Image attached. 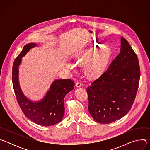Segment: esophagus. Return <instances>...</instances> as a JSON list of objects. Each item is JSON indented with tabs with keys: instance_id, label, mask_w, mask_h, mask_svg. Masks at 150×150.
I'll return each mask as SVG.
<instances>
[{
	"instance_id": "1",
	"label": "esophagus",
	"mask_w": 150,
	"mask_h": 150,
	"mask_svg": "<svg viewBox=\"0 0 150 150\" xmlns=\"http://www.w3.org/2000/svg\"><path fill=\"white\" fill-rule=\"evenodd\" d=\"M75 86H76L77 88H80V87H81L82 86V85L80 82H77L76 83V84H75Z\"/></svg>"
}]
</instances>
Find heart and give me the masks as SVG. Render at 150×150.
I'll list each match as a JSON object with an SVG mask.
<instances>
[{"mask_svg":"<svg viewBox=\"0 0 150 150\" xmlns=\"http://www.w3.org/2000/svg\"><path fill=\"white\" fill-rule=\"evenodd\" d=\"M113 56L112 47L104 44L88 43L80 48L75 56L76 66L84 67V74L87 79L96 81L101 78L107 72ZM67 67L76 70L74 64L68 62Z\"/></svg>","mask_w":150,"mask_h":150,"instance_id":"obj_1","label":"heart"}]
</instances>
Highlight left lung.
<instances>
[{
	"label": "left lung",
	"mask_w": 150,
	"mask_h": 150,
	"mask_svg": "<svg viewBox=\"0 0 150 150\" xmlns=\"http://www.w3.org/2000/svg\"><path fill=\"white\" fill-rule=\"evenodd\" d=\"M120 53L105 74L87 89L88 110L94 120L110 123L129 112L138 91L140 68L137 54L123 37Z\"/></svg>",
	"instance_id": "1"
}]
</instances>
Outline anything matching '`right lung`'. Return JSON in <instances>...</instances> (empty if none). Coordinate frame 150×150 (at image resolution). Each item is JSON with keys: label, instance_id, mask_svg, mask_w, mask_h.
I'll return each mask as SVG.
<instances>
[{"label": "right lung", "instance_id": "1", "mask_svg": "<svg viewBox=\"0 0 150 150\" xmlns=\"http://www.w3.org/2000/svg\"><path fill=\"white\" fill-rule=\"evenodd\" d=\"M37 46L35 42L27 44L15 60L12 67V83L18 103L25 116L36 124L49 126L62 120L65 113L64 98L74 90V82L70 79H55L41 99L33 101L25 96L20 87L19 68L22 58Z\"/></svg>", "mask_w": 150, "mask_h": 150}]
</instances>
